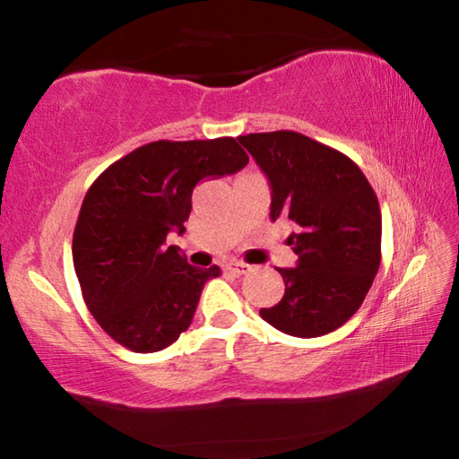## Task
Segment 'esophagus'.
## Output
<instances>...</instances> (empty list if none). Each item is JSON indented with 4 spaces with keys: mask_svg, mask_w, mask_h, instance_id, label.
<instances>
[{
    "mask_svg": "<svg viewBox=\"0 0 459 459\" xmlns=\"http://www.w3.org/2000/svg\"><path fill=\"white\" fill-rule=\"evenodd\" d=\"M229 269L235 271V273H238V275H243V273H247L248 269H251V265H247L245 261H230Z\"/></svg>",
    "mask_w": 459,
    "mask_h": 459,
    "instance_id": "obj_1",
    "label": "esophagus"
}]
</instances>
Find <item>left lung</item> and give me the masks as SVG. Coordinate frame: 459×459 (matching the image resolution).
<instances>
[{
  "label": "left lung",
  "instance_id": "left-lung-1",
  "mask_svg": "<svg viewBox=\"0 0 459 459\" xmlns=\"http://www.w3.org/2000/svg\"><path fill=\"white\" fill-rule=\"evenodd\" d=\"M238 142L269 178L271 221L295 224L298 267L277 269L285 293L259 314L290 336L333 332L359 312L380 265L377 194L348 155L307 135L271 131Z\"/></svg>",
  "mask_w": 459,
  "mask_h": 459
}]
</instances>
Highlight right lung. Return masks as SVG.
I'll use <instances>...</instances> for the list:
<instances>
[{
  "label": "right lung",
  "mask_w": 459,
  "mask_h": 459,
  "mask_svg": "<svg viewBox=\"0 0 459 459\" xmlns=\"http://www.w3.org/2000/svg\"><path fill=\"white\" fill-rule=\"evenodd\" d=\"M248 164L232 137L152 142L100 174L82 200L73 263L89 312L134 352H158L188 330L202 287L221 269L192 267L169 232L182 235L194 186Z\"/></svg>",
  "instance_id": "1"
}]
</instances>
